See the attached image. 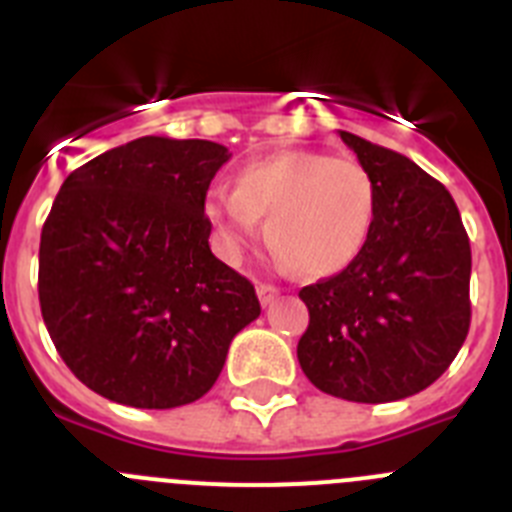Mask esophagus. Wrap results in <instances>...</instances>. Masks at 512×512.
Returning <instances> with one entry per match:
<instances>
[{
	"instance_id": "1",
	"label": "esophagus",
	"mask_w": 512,
	"mask_h": 512,
	"mask_svg": "<svg viewBox=\"0 0 512 512\" xmlns=\"http://www.w3.org/2000/svg\"><path fill=\"white\" fill-rule=\"evenodd\" d=\"M256 292H259V300L264 307L274 305V300L279 297V289L271 287V284H259V287H256Z\"/></svg>"
}]
</instances>
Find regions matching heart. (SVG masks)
I'll use <instances>...</instances> for the list:
<instances>
[{
  "label": "heart",
  "instance_id": "b5f03b06",
  "mask_svg": "<svg viewBox=\"0 0 512 512\" xmlns=\"http://www.w3.org/2000/svg\"><path fill=\"white\" fill-rule=\"evenodd\" d=\"M377 212L374 179L351 158L318 151H284L248 161L235 189H212L205 215L215 228L217 251L228 261L259 230L297 274L333 277L359 259Z\"/></svg>",
  "mask_w": 512,
  "mask_h": 512
}]
</instances>
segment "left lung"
<instances>
[{"mask_svg":"<svg viewBox=\"0 0 512 512\" xmlns=\"http://www.w3.org/2000/svg\"><path fill=\"white\" fill-rule=\"evenodd\" d=\"M377 189L364 251L300 289L310 325L297 343L320 392L395 402L436 382L469 333L472 248L449 189L415 161L338 130Z\"/></svg>","mask_w":512,"mask_h":512,"instance_id":"obj_1","label":"left lung"}]
</instances>
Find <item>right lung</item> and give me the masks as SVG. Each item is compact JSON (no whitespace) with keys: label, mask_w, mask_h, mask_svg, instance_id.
<instances>
[{"label":"right lung","mask_w":512,"mask_h":512,"mask_svg":"<svg viewBox=\"0 0 512 512\" xmlns=\"http://www.w3.org/2000/svg\"><path fill=\"white\" fill-rule=\"evenodd\" d=\"M230 158L212 140L146 135L66 176L40 233L45 328L79 382L120 405L200 400L261 315L210 251L205 197Z\"/></svg>","instance_id":"1"}]
</instances>
